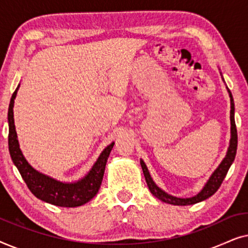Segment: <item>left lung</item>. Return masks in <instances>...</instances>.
<instances>
[{"label": "left lung", "mask_w": 248, "mask_h": 248, "mask_svg": "<svg viewBox=\"0 0 248 248\" xmlns=\"http://www.w3.org/2000/svg\"><path fill=\"white\" fill-rule=\"evenodd\" d=\"M229 96H230V104H232V110H230V122H232V139H230V144L228 148V152H227V155L223 159L221 164L219 165V167L216 169L215 172H213L211 177L206 183L204 187L201 192L199 193L198 195L193 196V198H188V199H179V198H175V196H171L165 193L162 189L158 187L157 185L155 184V182L152 181L150 174H149L147 166L143 161L141 160V167L142 170H143L144 177H145V182H147L148 187L150 189V192L152 193V195H155V198L160 200L162 202L169 203V204H174V205H189V204H195V203L201 202L203 200H206L210 196H212L215 193L218 191L220 186H221L223 179H225L227 172H228L230 166L235 160L236 157V151H237V128H236V123H235V105H233V99H232V94L230 91L228 90Z\"/></svg>", "instance_id": "left-lung-1"}]
</instances>
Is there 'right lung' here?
Wrapping results in <instances>:
<instances>
[{"label":"right lung","mask_w":248,"mask_h":248,"mask_svg":"<svg viewBox=\"0 0 248 248\" xmlns=\"http://www.w3.org/2000/svg\"><path fill=\"white\" fill-rule=\"evenodd\" d=\"M19 87L13 93L9 105L8 122H9V151L11 155L13 164L16 166L18 170L23 178V181L28 186L30 192L36 198L43 201L48 202L50 204L65 206V208H74L80 206L90 201L99 191V187L103 181L105 167L114 143L108 145L98 158L96 164L91 168L86 177L77 183L57 182L55 179L40 174L35 170L28 164L23 157L21 150L19 148V142L16 139V132L15 126V118H13V105L18 93Z\"/></svg>","instance_id":"right-lung-1"}]
</instances>
